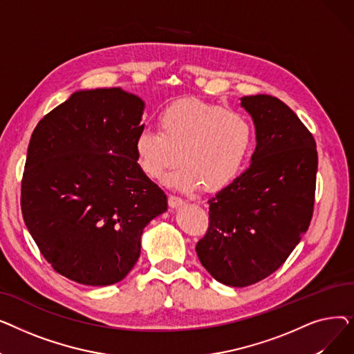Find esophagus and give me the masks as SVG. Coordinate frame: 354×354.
Wrapping results in <instances>:
<instances>
[{
  "label": "esophagus",
  "instance_id": "34e87169",
  "mask_svg": "<svg viewBox=\"0 0 354 354\" xmlns=\"http://www.w3.org/2000/svg\"><path fill=\"white\" fill-rule=\"evenodd\" d=\"M167 202H169V207L171 208H179L183 205V199L179 198V196H175V195H169V198H167Z\"/></svg>",
  "mask_w": 354,
  "mask_h": 354
}]
</instances>
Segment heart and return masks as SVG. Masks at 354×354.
Returning <instances> with one entry per match:
<instances>
[{"label": "heart", "mask_w": 354, "mask_h": 354, "mask_svg": "<svg viewBox=\"0 0 354 354\" xmlns=\"http://www.w3.org/2000/svg\"><path fill=\"white\" fill-rule=\"evenodd\" d=\"M159 133L142 129L133 149L140 171L151 179L167 178L171 187L192 192L203 185L218 191L243 169L252 147L254 126L244 111L199 99H182L158 116Z\"/></svg>", "instance_id": "heart-1"}]
</instances>
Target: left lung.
<instances>
[{
    "mask_svg": "<svg viewBox=\"0 0 354 354\" xmlns=\"http://www.w3.org/2000/svg\"><path fill=\"white\" fill-rule=\"evenodd\" d=\"M255 126L250 166L209 203V228L196 244L216 281L247 287L280 268L313 216L317 149L294 111L268 95L241 97Z\"/></svg>",
    "mask_w": 354,
    "mask_h": 354,
    "instance_id": "1",
    "label": "left lung"
}]
</instances>
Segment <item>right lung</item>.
Instances as JSON below:
<instances>
[{
	"instance_id": "1",
	"label": "right lung",
	"mask_w": 354,
	"mask_h": 354,
	"mask_svg": "<svg viewBox=\"0 0 354 354\" xmlns=\"http://www.w3.org/2000/svg\"><path fill=\"white\" fill-rule=\"evenodd\" d=\"M145 102L120 87L77 90L30 139L21 183L26 225L51 267L84 286L122 281L143 228L167 209L138 165Z\"/></svg>"
}]
</instances>
